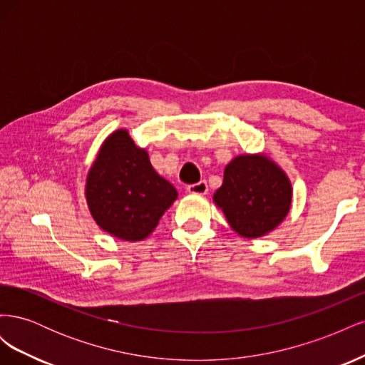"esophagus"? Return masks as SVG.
Returning <instances> with one entry per match:
<instances>
[{"instance_id":"34e87169","label":"esophagus","mask_w":365,"mask_h":365,"mask_svg":"<svg viewBox=\"0 0 365 365\" xmlns=\"http://www.w3.org/2000/svg\"><path fill=\"white\" fill-rule=\"evenodd\" d=\"M187 192L192 195H205L208 192V185L205 181H200L192 185H187Z\"/></svg>"}]
</instances>
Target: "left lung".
Segmentation results:
<instances>
[{
  "label": "left lung",
  "instance_id": "8db88e82",
  "mask_svg": "<svg viewBox=\"0 0 365 365\" xmlns=\"http://www.w3.org/2000/svg\"><path fill=\"white\" fill-rule=\"evenodd\" d=\"M213 201L239 236L256 239L288 216L292 185L280 165L264 153H247L227 164Z\"/></svg>",
  "mask_w": 365,
  "mask_h": 365
}]
</instances>
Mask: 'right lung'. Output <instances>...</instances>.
<instances>
[{
    "mask_svg": "<svg viewBox=\"0 0 365 365\" xmlns=\"http://www.w3.org/2000/svg\"><path fill=\"white\" fill-rule=\"evenodd\" d=\"M85 196L98 227L117 239L137 242L155 230L178 193L152 168L148 150L135 145L128 129H117L88 172Z\"/></svg>",
    "mask_w": 365,
    "mask_h": 365,
    "instance_id": "right-lung-1",
    "label": "right lung"
}]
</instances>
